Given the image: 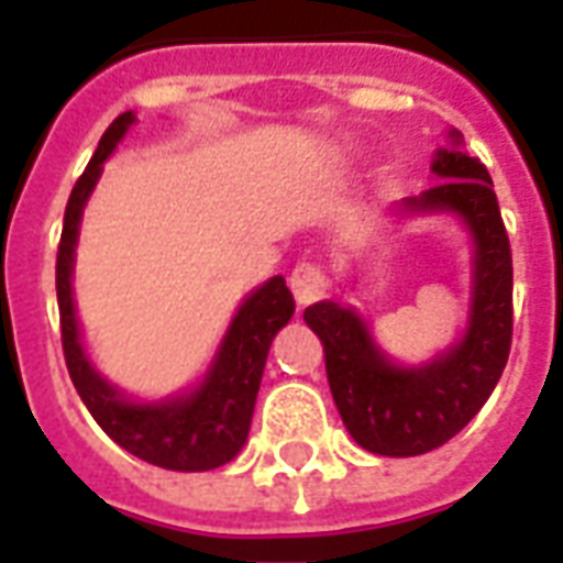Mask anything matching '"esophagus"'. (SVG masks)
<instances>
[{
  "instance_id": "34e87169",
  "label": "esophagus",
  "mask_w": 563,
  "mask_h": 563,
  "mask_svg": "<svg viewBox=\"0 0 563 563\" xmlns=\"http://www.w3.org/2000/svg\"><path fill=\"white\" fill-rule=\"evenodd\" d=\"M327 287H330V278L318 264H299L290 273V290H294L299 306H311V302L327 297Z\"/></svg>"
}]
</instances>
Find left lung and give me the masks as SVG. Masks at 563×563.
<instances>
[{
  "label": "left lung",
  "mask_w": 563,
  "mask_h": 563,
  "mask_svg": "<svg viewBox=\"0 0 563 563\" xmlns=\"http://www.w3.org/2000/svg\"><path fill=\"white\" fill-rule=\"evenodd\" d=\"M432 174L441 179L401 212H455L474 240V282L465 335L420 368L396 366L372 339L366 321L332 299L302 311L321 339L327 380L356 444L377 455H420L446 444L486 405L512 342V257L486 164L462 152L450 131Z\"/></svg>",
  "instance_id": "1"
}]
</instances>
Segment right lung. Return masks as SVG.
<instances>
[{
  "label": "right lung",
  "instance_id": "obj_1",
  "mask_svg": "<svg viewBox=\"0 0 563 563\" xmlns=\"http://www.w3.org/2000/svg\"><path fill=\"white\" fill-rule=\"evenodd\" d=\"M131 110L110 122L96 155L86 164L84 176L74 183L65 207L63 240L56 254V299L63 323L65 366L89 413L122 450L167 471H212L231 462L249 438L266 354L276 332L294 318V297L282 276H273L257 287L233 314L207 377L191 393L162 401H134L122 396L108 377L98 375L86 356L74 314V245L86 200L92 195L110 152L117 150V143L131 129Z\"/></svg>",
  "mask_w": 563,
  "mask_h": 563
}]
</instances>
